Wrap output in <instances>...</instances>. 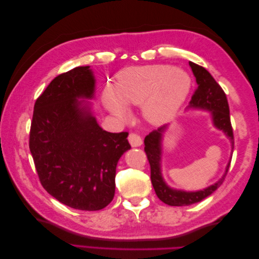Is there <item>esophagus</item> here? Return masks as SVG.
<instances>
[{
    "label": "esophagus",
    "instance_id": "obj_1",
    "mask_svg": "<svg viewBox=\"0 0 259 259\" xmlns=\"http://www.w3.org/2000/svg\"><path fill=\"white\" fill-rule=\"evenodd\" d=\"M128 142H130L132 147H139V146H142V144H143L142 137H140L137 134H135V133H131V134L128 135Z\"/></svg>",
    "mask_w": 259,
    "mask_h": 259
}]
</instances>
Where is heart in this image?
<instances>
[{
  "instance_id": "obj_1",
  "label": "heart",
  "mask_w": 259,
  "mask_h": 259,
  "mask_svg": "<svg viewBox=\"0 0 259 259\" xmlns=\"http://www.w3.org/2000/svg\"><path fill=\"white\" fill-rule=\"evenodd\" d=\"M190 88V76L183 69L167 65L127 68L117 76L115 92L109 88L104 99L111 112L123 117L126 115L124 106L143 104L146 120L161 124L177 112Z\"/></svg>"
}]
</instances>
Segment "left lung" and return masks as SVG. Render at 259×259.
<instances>
[{
  "label": "left lung",
  "mask_w": 259,
  "mask_h": 259,
  "mask_svg": "<svg viewBox=\"0 0 259 259\" xmlns=\"http://www.w3.org/2000/svg\"><path fill=\"white\" fill-rule=\"evenodd\" d=\"M189 65L198 83V88L193 93L189 107L210 111L214 125L218 130H222L230 138L233 149V131L230 121L229 105L225 92L205 68L191 61H189ZM166 128L167 125H163L158 130L149 133V135H147L145 138V152L147 154L149 164H150L151 183L154 191L162 202L170 206H186L194 204V203H198L203 199L207 198L217 188L221 187L227 173H228L231 161H229L228 165L226 167L225 175L216 184L207 187L206 189L195 192H186L171 189L163 180L160 166L162 152L161 142L163 133L165 132Z\"/></svg>",
  "instance_id": "left-lung-1"
}]
</instances>
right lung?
<instances>
[{
	"label": "right lung",
	"instance_id": "1",
	"mask_svg": "<svg viewBox=\"0 0 259 259\" xmlns=\"http://www.w3.org/2000/svg\"><path fill=\"white\" fill-rule=\"evenodd\" d=\"M89 66L61 73L36 99L29 148L44 189L81 210L106 207L114 197L115 169L131 149L127 132L101 128L84 100L93 98Z\"/></svg>",
	"mask_w": 259,
	"mask_h": 259
}]
</instances>
